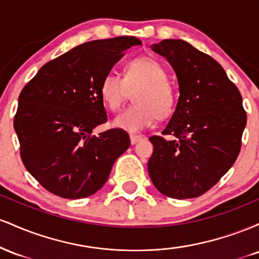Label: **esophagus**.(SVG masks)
Returning <instances> with one entry per match:
<instances>
[{"mask_svg": "<svg viewBox=\"0 0 259 259\" xmlns=\"http://www.w3.org/2000/svg\"><path fill=\"white\" fill-rule=\"evenodd\" d=\"M142 140V136L140 135H130V142H132V145H136L138 142H140Z\"/></svg>", "mask_w": 259, "mask_h": 259, "instance_id": "34e87169", "label": "esophagus"}]
</instances>
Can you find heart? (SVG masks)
Instances as JSON below:
<instances>
[{
	"mask_svg": "<svg viewBox=\"0 0 259 259\" xmlns=\"http://www.w3.org/2000/svg\"><path fill=\"white\" fill-rule=\"evenodd\" d=\"M167 79L164 65L152 57L134 59L126 65L124 76L106 74L101 81L100 94L107 108L118 111L133 92L135 102L115 118L113 125L138 134L152 126L158 117H168L174 109L177 95Z\"/></svg>",
	"mask_w": 259,
	"mask_h": 259,
	"instance_id": "heart-1",
	"label": "heart"
}]
</instances>
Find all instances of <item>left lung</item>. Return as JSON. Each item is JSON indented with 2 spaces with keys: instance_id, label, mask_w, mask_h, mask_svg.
<instances>
[{
  "instance_id": "left-lung-1",
  "label": "left lung",
  "mask_w": 259,
  "mask_h": 259,
  "mask_svg": "<svg viewBox=\"0 0 259 259\" xmlns=\"http://www.w3.org/2000/svg\"><path fill=\"white\" fill-rule=\"evenodd\" d=\"M151 49L173 67L180 96L162 133L175 140L150 138L153 153L148 174L168 197H198L221 180L239 156L247 121L241 94L215 59L186 41L168 38Z\"/></svg>"
}]
</instances>
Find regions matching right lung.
<instances>
[{
	"label": "right lung",
	"instance_id": "right-lung-1",
	"mask_svg": "<svg viewBox=\"0 0 259 259\" xmlns=\"http://www.w3.org/2000/svg\"><path fill=\"white\" fill-rule=\"evenodd\" d=\"M139 38L119 36L74 47L50 61L19 95L14 130L26 170L59 197L84 198L106 184L130 146L126 132L92 130L107 121L103 76Z\"/></svg>",
	"mask_w": 259,
	"mask_h": 259
}]
</instances>
